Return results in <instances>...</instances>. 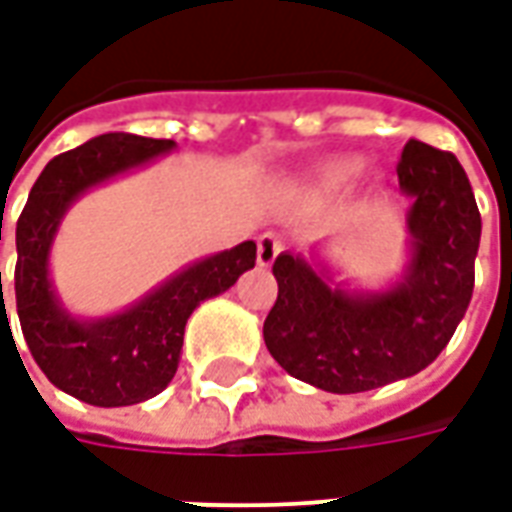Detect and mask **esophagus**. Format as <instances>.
Masks as SVG:
<instances>
[{"instance_id":"1","label":"esophagus","mask_w":512,"mask_h":512,"mask_svg":"<svg viewBox=\"0 0 512 512\" xmlns=\"http://www.w3.org/2000/svg\"><path fill=\"white\" fill-rule=\"evenodd\" d=\"M279 252H282V238L277 233H263L257 238V263L260 266H271Z\"/></svg>"}]
</instances>
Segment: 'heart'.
Wrapping results in <instances>:
<instances>
[{
	"mask_svg": "<svg viewBox=\"0 0 512 512\" xmlns=\"http://www.w3.org/2000/svg\"><path fill=\"white\" fill-rule=\"evenodd\" d=\"M359 169H362V164L354 161V158L337 161V164L326 167V172H323V178H321L323 186H326V189H340V186H345L348 180H354L356 175H359Z\"/></svg>",
	"mask_w": 512,
	"mask_h": 512,
	"instance_id": "1",
	"label": "heart"
}]
</instances>
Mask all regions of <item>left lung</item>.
<instances>
[{"instance_id": "8db88e82", "label": "left lung", "mask_w": 512, "mask_h": 512, "mask_svg": "<svg viewBox=\"0 0 512 512\" xmlns=\"http://www.w3.org/2000/svg\"><path fill=\"white\" fill-rule=\"evenodd\" d=\"M397 180L414 200V257L397 288L351 299L301 257L279 255L271 268L279 293L263 323L268 351L323 392L354 395L425 370L472 301L483 222L458 158L408 139Z\"/></svg>"}]
</instances>
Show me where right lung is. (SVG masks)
Listing matches in <instances>:
<instances>
[{"label": "right lung", "mask_w": 512, "mask_h": 512, "mask_svg": "<svg viewBox=\"0 0 512 512\" xmlns=\"http://www.w3.org/2000/svg\"><path fill=\"white\" fill-rule=\"evenodd\" d=\"M172 145L134 134L95 136L51 158L18 216L16 307L29 354L51 384L90 406H134L158 395L178 370L183 329L197 304L255 268V241H244L169 279L123 315L79 323L60 312L49 282V246L65 208L95 183Z\"/></svg>", "instance_id": "right-lung-1"}]
</instances>
